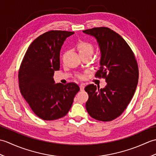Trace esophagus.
I'll list each match as a JSON object with an SVG mask.
<instances>
[{
  "mask_svg": "<svg viewBox=\"0 0 156 156\" xmlns=\"http://www.w3.org/2000/svg\"><path fill=\"white\" fill-rule=\"evenodd\" d=\"M80 88L81 90H83L84 88V84H81L80 85Z\"/></svg>",
  "mask_w": 156,
  "mask_h": 156,
  "instance_id": "34e87169",
  "label": "esophagus"
}]
</instances>
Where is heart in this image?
I'll list each match as a JSON object with an SVG mask.
<instances>
[{
    "mask_svg": "<svg viewBox=\"0 0 156 156\" xmlns=\"http://www.w3.org/2000/svg\"><path fill=\"white\" fill-rule=\"evenodd\" d=\"M76 48H77V50L78 51L79 54H80L81 56L87 54L92 55L94 50V48L92 44H91L90 43L84 41H79L77 45H76ZM78 78L80 79L84 78L85 76L84 74H78Z\"/></svg>",
    "mask_w": 156,
    "mask_h": 156,
    "instance_id": "heart-1",
    "label": "heart"
}]
</instances>
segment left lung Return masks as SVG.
<instances>
[{"label":"left lung","mask_w":156,"mask_h":156,"mask_svg":"<svg viewBox=\"0 0 156 156\" xmlns=\"http://www.w3.org/2000/svg\"><path fill=\"white\" fill-rule=\"evenodd\" d=\"M83 32L97 39L101 58L95 77L107 82L101 89L92 84L85 87L88 94L86 108L96 120L111 121L123 112L133 97L139 79L137 62L127 43L112 29L101 27Z\"/></svg>","instance_id":"left-lung-1"}]
</instances>
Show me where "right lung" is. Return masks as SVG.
I'll return each instance as SVG.
<instances>
[{
	"instance_id": "obj_1",
	"label": "right lung",
	"mask_w": 156,
	"mask_h": 156,
	"mask_svg": "<svg viewBox=\"0 0 156 156\" xmlns=\"http://www.w3.org/2000/svg\"><path fill=\"white\" fill-rule=\"evenodd\" d=\"M74 34L51 30L39 35L29 45L19 69V87L31 110L45 121L67 115L77 92L74 82L55 84L54 72L60 67L59 53L65 39Z\"/></svg>"
}]
</instances>
